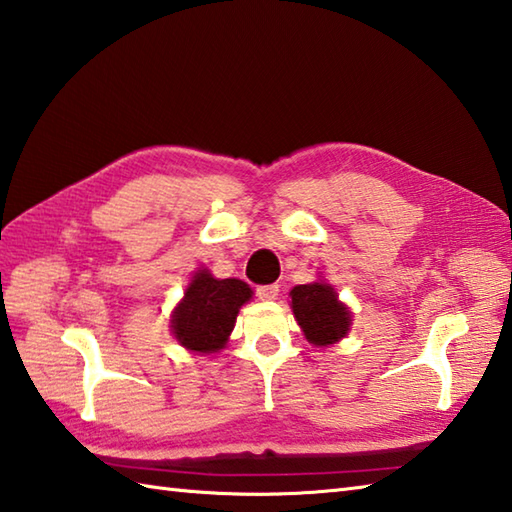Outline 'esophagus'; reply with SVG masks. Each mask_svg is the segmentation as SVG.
<instances>
[{"label":"esophagus","mask_w":512,"mask_h":512,"mask_svg":"<svg viewBox=\"0 0 512 512\" xmlns=\"http://www.w3.org/2000/svg\"><path fill=\"white\" fill-rule=\"evenodd\" d=\"M256 296L260 300H276L278 285L276 283L274 285H260V287H256Z\"/></svg>","instance_id":"34e87169"}]
</instances>
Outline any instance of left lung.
I'll list each match as a JSON object with an SVG mask.
<instances>
[{
	"mask_svg": "<svg viewBox=\"0 0 512 512\" xmlns=\"http://www.w3.org/2000/svg\"><path fill=\"white\" fill-rule=\"evenodd\" d=\"M291 309L305 338L316 347L338 342L349 331L351 314L325 283L298 285L291 289Z\"/></svg>",
	"mask_w": 512,
	"mask_h": 512,
	"instance_id": "left-lung-1",
	"label": "left lung"
}]
</instances>
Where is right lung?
Instances as JSON below:
<instances>
[{
	"label": "right lung",
	"mask_w": 512,
	"mask_h": 512,
	"mask_svg": "<svg viewBox=\"0 0 512 512\" xmlns=\"http://www.w3.org/2000/svg\"><path fill=\"white\" fill-rule=\"evenodd\" d=\"M252 289L238 278L218 280L210 271H196L172 316L174 336L183 347L198 353H214L225 347L229 333Z\"/></svg>",
	"instance_id": "1"
}]
</instances>
